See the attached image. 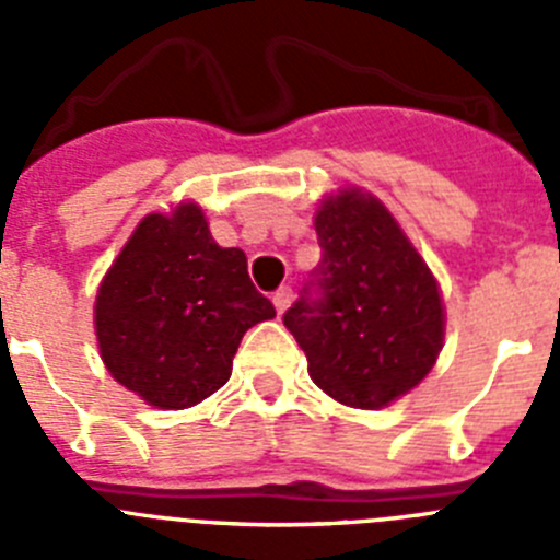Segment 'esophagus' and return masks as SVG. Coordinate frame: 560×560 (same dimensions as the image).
I'll list each match as a JSON object with an SVG mask.
<instances>
[{
	"label": "esophagus",
	"mask_w": 560,
	"mask_h": 560,
	"mask_svg": "<svg viewBox=\"0 0 560 560\" xmlns=\"http://www.w3.org/2000/svg\"><path fill=\"white\" fill-rule=\"evenodd\" d=\"M291 300H294V291H291V285H280V289L271 294V303H275L277 314H283V311L291 305Z\"/></svg>",
	"instance_id": "34e87169"
}]
</instances>
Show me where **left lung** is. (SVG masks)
I'll return each instance as SVG.
<instances>
[{"mask_svg":"<svg viewBox=\"0 0 560 560\" xmlns=\"http://www.w3.org/2000/svg\"><path fill=\"white\" fill-rule=\"evenodd\" d=\"M319 266L285 328L319 389L355 409H381L418 387L443 348L432 271L381 201L341 190L316 210Z\"/></svg>","mask_w":560,"mask_h":560,"instance_id":"1","label":"left lung"}]
</instances>
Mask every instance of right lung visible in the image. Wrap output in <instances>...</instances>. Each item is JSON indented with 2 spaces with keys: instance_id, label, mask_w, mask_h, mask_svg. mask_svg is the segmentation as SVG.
Segmentation results:
<instances>
[{
  "instance_id": "right-lung-1",
  "label": "right lung",
  "mask_w": 560,
  "mask_h": 560,
  "mask_svg": "<svg viewBox=\"0 0 560 560\" xmlns=\"http://www.w3.org/2000/svg\"><path fill=\"white\" fill-rule=\"evenodd\" d=\"M275 316L246 255L212 241L196 205L153 212L108 269L95 330L108 373L151 407L187 409L230 381L252 325Z\"/></svg>"
}]
</instances>
